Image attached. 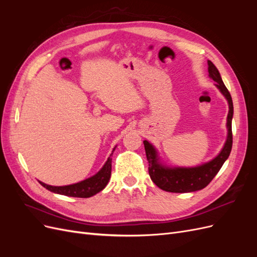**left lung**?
<instances>
[{
  "label": "left lung",
  "mask_w": 257,
  "mask_h": 257,
  "mask_svg": "<svg viewBox=\"0 0 257 257\" xmlns=\"http://www.w3.org/2000/svg\"><path fill=\"white\" fill-rule=\"evenodd\" d=\"M207 63L209 77L216 82L214 85L219 89V91L226 98L228 103V114L226 120V142H225L220 153L209 162L193 167H180L169 166L166 165L165 163H163L157 148L148 141H144L147 160L148 163H149L150 178L163 191L172 193H190L203 190L211 182L215 175L219 173V170L230 154L232 146L231 120L232 115H234L232 99L230 93L228 92L226 87H225V84L221 78V75L215 65L209 60Z\"/></svg>",
  "instance_id": "obj_1"
}]
</instances>
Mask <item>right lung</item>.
<instances>
[{"mask_svg": "<svg viewBox=\"0 0 257 257\" xmlns=\"http://www.w3.org/2000/svg\"><path fill=\"white\" fill-rule=\"evenodd\" d=\"M115 148L116 146L113 148L112 153L110 154V157L107 159L103 167L100 168L95 175L91 176L88 179H84V180L74 184L63 185V186H53V185L46 184L42 181H40V183L48 191L56 194H60V195L80 197V198H88L95 195V194H97L98 192L103 191L105 189V186L107 185V183L109 182L110 175H111V161H112L111 155L113 154Z\"/></svg>", "mask_w": 257, "mask_h": 257, "instance_id": "add662e5", "label": "right lung"}]
</instances>
